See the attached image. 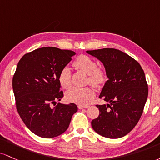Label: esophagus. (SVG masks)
I'll return each instance as SVG.
<instances>
[{"label":"esophagus","instance_id":"1","mask_svg":"<svg viewBox=\"0 0 160 160\" xmlns=\"http://www.w3.org/2000/svg\"><path fill=\"white\" fill-rule=\"evenodd\" d=\"M89 106L88 105H86V106H82V105H79L78 107V108L79 109H86V108H88V107Z\"/></svg>","mask_w":160,"mask_h":160}]
</instances>
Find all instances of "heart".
Wrapping results in <instances>:
<instances>
[{
  "label": "heart",
  "instance_id": "obj_1",
  "mask_svg": "<svg viewBox=\"0 0 160 160\" xmlns=\"http://www.w3.org/2000/svg\"><path fill=\"white\" fill-rule=\"evenodd\" d=\"M73 66L88 75V82L94 87H100L107 80L105 71L98 67L96 61L88 56H78L73 62ZM58 80L63 88L69 89L71 87V71L69 67L66 66L61 69L58 75ZM94 95V90L91 87L73 88L66 92V98L69 102L84 105L92 100Z\"/></svg>",
  "mask_w": 160,
  "mask_h": 160
}]
</instances>
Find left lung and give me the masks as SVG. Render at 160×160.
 <instances>
[{"instance_id": "obj_1", "label": "left lung", "mask_w": 160, "mask_h": 160, "mask_svg": "<svg viewBox=\"0 0 160 160\" xmlns=\"http://www.w3.org/2000/svg\"><path fill=\"white\" fill-rule=\"evenodd\" d=\"M87 53L103 62L109 78L99 97L109 104L96 105L100 114L91 121L92 128L103 137H124L137 125L148 99L144 72L137 60L119 50L103 48Z\"/></svg>"}]
</instances>
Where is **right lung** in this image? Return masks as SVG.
Listing matches in <instances>:
<instances>
[{
  "instance_id": "add662e5",
  "label": "right lung",
  "mask_w": 160,
  "mask_h": 160,
  "mask_svg": "<svg viewBox=\"0 0 160 160\" xmlns=\"http://www.w3.org/2000/svg\"><path fill=\"white\" fill-rule=\"evenodd\" d=\"M75 53L53 47L27 53L18 62L12 78L16 107L27 128L36 135L53 138L67 130L78 107L56 105L63 97L58 75Z\"/></svg>"
}]
</instances>
